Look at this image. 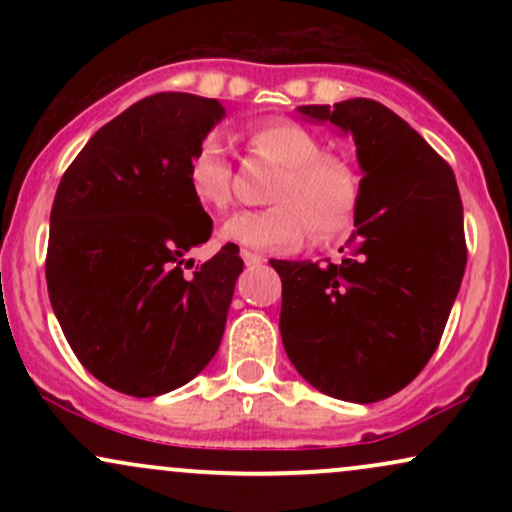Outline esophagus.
<instances>
[{"instance_id":"34e87169","label":"esophagus","mask_w":512,"mask_h":512,"mask_svg":"<svg viewBox=\"0 0 512 512\" xmlns=\"http://www.w3.org/2000/svg\"><path fill=\"white\" fill-rule=\"evenodd\" d=\"M240 257H243L245 267H257V264L264 262L262 255H257V252H250V250H243L240 252Z\"/></svg>"}]
</instances>
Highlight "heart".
<instances>
[{
	"mask_svg": "<svg viewBox=\"0 0 512 512\" xmlns=\"http://www.w3.org/2000/svg\"><path fill=\"white\" fill-rule=\"evenodd\" d=\"M248 146L279 166L269 190L272 207L245 209L221 226V238L252 250H293L313 236L332 243L354 226L361 180L342 156L325 154L320 137L291 120H267L248 129ZM187 187L202 207L231 204L233 168L221 137L209 134L187 161Z\"/></svg>",
	"mask_w": 512,
	"mask_h": 512,
	"instance_id": "heart-1",
	"label": "heart"
}]
</instances>
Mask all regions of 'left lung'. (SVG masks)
I'll return each mask as SVG.
<instances>
[{
	"instance_id": "8db88e82",
	"label": "left lung",
	"mask_w": 512,
	"mask_h": 512,
	"mask_svg": "<svg viewBox=\"0 0 512 512\" xmlns=\"http://www.w3.org/2000/svg\"><path fill=\"white\" fill-rule=\"evenodd\" d=\"M298 113L349 132L366 175L342 262H269L281 276V339L320 392L380 402L424 370L443 337L467 264L460 190L448 161L383 103Z\"/></svg>"
}]
</instances>
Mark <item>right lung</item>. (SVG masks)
<instances>
[{
  "label": "right lung",
  "instance_id": "1",
  "mask_svg": "<svg viewBox=\"0 0 512 512\" xmlns=\"http://www.w3.org/2000/svg\"><path fill=\"white\" fill-rule=\"evenodd\" d=\"M221 120L216 98L154 93L98 129L57 187L52 310L81 366L122 395L190 383L221 344L243 260L228 243L186 272L214 223L185 175Z\"/></svg>",
  "mask_w": 512,
  "mask_h": 512
}]
</instances>
